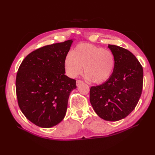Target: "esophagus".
Returning a JSON list of instances; mask_svg holds the SVG:
<instances>
[{"mask_svg": "<svg viewBox=\"0 0 155 155\" xmlns=\"http://www.w3.org/2000/svg\"><path fill=\"white\" fill-rule=\"evenodd\" d=\"M82 83H83V81H81V80H77V81H76V85H77V86H79V85H80V84H81Z\"/></svg>", "mask_w": 155, "mask_h": 155, "instance_id": "34e87169", "label": "esophagus"}]
</instances>
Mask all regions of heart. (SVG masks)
<instances>
[{
	"label": "heart",
	"mask_w": 155,
	"mask_h": 155,
	"mask_svg": "<svg viewBox=\"0 0 155 155\" xmlns=\"http://www.w3.org/2000/svg\"><path fill=\"white\" fill-rule=\"evenodd\" d=\"M115 65L114 54L110 51L83 43L76 46L64 59V67L70 78H76L83 71L86 79L96 84L108 80Z\"/></svg>",
	"instance_id": "1"
}]
</instances>
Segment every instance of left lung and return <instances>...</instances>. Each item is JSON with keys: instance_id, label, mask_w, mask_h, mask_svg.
I'll return each instance as SVG.
<instances>
[{"instance_id": "8db88e82", "label": "left lung", "mask_w": 155, "mask_h": 155, "mask_svg": "<svg viewBox=\"0 0 155 155\" xmlns=\"http://www.w3.org/2000/svg\"><path fill=\"white\" fill-rule=\"evenodd\" d=\"M115 65L105 83L90 90V101L96 113L107 121L125 118L137 106L142 94L143 68L135 56L124 48L108 45Z\"/></svg>"}]
</instances>
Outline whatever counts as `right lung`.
<instances>
[{
	"mask_svg": "<svg viewBox=\"0 0 155 155\" xmlns=\"http://www.w3.org/2000/svg\"><path fill=\"white\" fill-rule=\"evenodd\" d=\"M73 39L40 48L22 61L16 78L18 104L26 118L43 128L59 124L66 114L76 80L65 74L64 59Z\"/></svg>",
	"mask_w": 155,
	"mask_h": 155,
	"instance_id": "add662e5",
	"label": "right lung"
}]
</instances>
